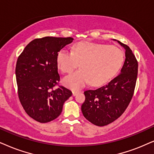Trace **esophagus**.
I'll use <instances>...</instances> for the list:
<instances>
[{"label": "esophagus", "mask_w": 154, "mask_h": 154, "mask_svg": "<svg viewBox=\"0 0 154 154\" xmlns=\"http://www.w3.org/2000/svg\"><path fill=\"white\" fill-rule=\"evenodd\" d=\"M79 92V91H78V90H74V91H72V95L73 96H75V95H77Z\"/></svg>", "instance_id": "obj_1"}]
</instances>
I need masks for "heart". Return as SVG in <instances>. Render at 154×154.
<instances>
[{"label": "heart", "mask_w": 154, "mask_h": 154, "mask_svg": "<svg viewBox=\"0 0 154 154\" xmlns=\"http://www.w3.org/2000/svg\"><path fill=\"white\" fill-rule=\"evenodd\" d=\"M124 60V52L118 47L91 42H79L72 52L62 49L57 55V65L64 73L71 72L80 63V69L63 79L66 86L74 89L88 82L95 87L108 82L120 70Z\"/></svg>", "instance_id": "obj_1"}]
</instances>
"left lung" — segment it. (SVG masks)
Returning a JSON list of instances; mask_svg holds the SVG:
<instances>
[{"label": "left lung", "instance_id": "obj_1", "mask_svg": "<svg viewBox=\"0 0 154 154\" xmlns=\"http://www.w3.org/2000/svg\"><path fill=\"white\" fill-rule=\"evenodd\" d=\"M125 48L126 59L121 73L107 85L94 90L85 91L82 105L84 116L98 126L108 125L122 116L133 97L138 74V62L130 48Z\"/></svg>", "mask_w": 154, "mask_h": 154}]
</instances>
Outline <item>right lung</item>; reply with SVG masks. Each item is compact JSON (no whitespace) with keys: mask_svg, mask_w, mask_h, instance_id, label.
I'll return each instance as SVG.
<instances>
[{"mask_svg":"<svg viewBox=\"0 0 154 154\" xmlns=\"http://www.w3.org/2000/svg\"><path fill=\"white\" fill-rule=\"evenodd\" d=\"M72 38L45 37L32 40L17 58L15 75L20 104L29 116L40 123L55 119L72 94L59 85L57 55ZM56 85L57 89H54Z\"/></svg>","mask_w":154,"mask_h":154,"instance_id":"right-lung-1","label":"right lung"}]
</instances>
